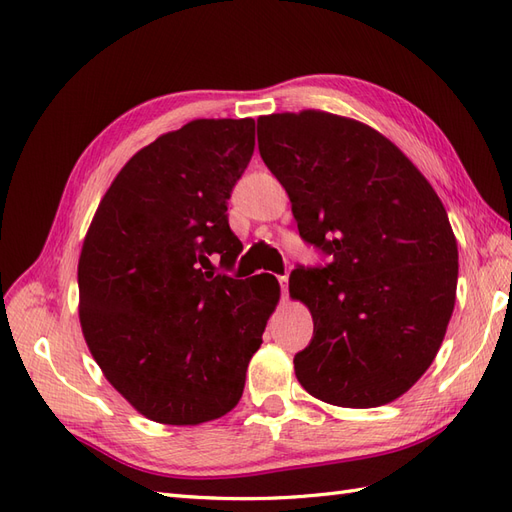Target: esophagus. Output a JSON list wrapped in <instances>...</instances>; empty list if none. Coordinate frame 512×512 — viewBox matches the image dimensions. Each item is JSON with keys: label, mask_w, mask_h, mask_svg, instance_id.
<instances>
[{"label": "esophagus", "mask_w": 512, "mask_h": 512, "mask_svg": "<svg viewBox=\"0 0 512 512\" xmlns=\"http://www.w3.org/2000/svg\"><path fill=\"white\" fill-rule=\"evenodd\" d=\"M277 282H280L282 297H288V273H284V275H277Z\"/></svg>", "instance_id": "obj_1"}]
</instances>
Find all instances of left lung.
<instances>
[{
    "label": "left lung",
    "instance_id": "obj_1",
    "mask_svg": "<svg viewBox=\"0 0 512 512\" xmlns=\"http://www.w3.org/2000/svg\"><path fill=\"white\" fill-rule=\"evenodd\" d=\"M258 149L301 239L329 256L290 275L314 318L294 374L333 406L389 404L436 359L455 307L457 241L442 200L389 138L354 119L260 117Z\"/></svg>",
    "mask_w": 512,
    "mask_h": 512
}]
</instances>
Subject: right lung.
<instances>
[{"label":"right lung","instance_id":"right-lung-1","mask_svg":"<svg viewBox=\"0 0 512 512\" xmlns=\"http://www.w3.org/2000/svg\"><path fill=\"white\" fill-rule=\"evenodd\" d=\"M254 119H196L121 168L79 260L81 327L106 380L147 418L198 425L239 404L280 284L230 271L243 245L228 198Z\"/></svg>","mask_w":512,"mask_h":512}]
</instances>
